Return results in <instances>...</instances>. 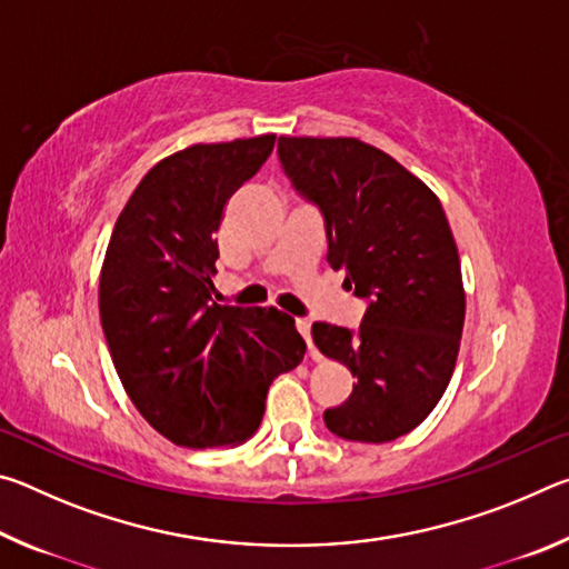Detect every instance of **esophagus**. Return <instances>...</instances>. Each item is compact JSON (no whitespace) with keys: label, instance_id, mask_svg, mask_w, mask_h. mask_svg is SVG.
<instances>
[{"label":"esophagus","instance_id":"1","mask_svg":"<svg viewBox=\"0 0 569 569\" xmlns=\"http://www.w3.org/2000/svg\"><path fill=\"white\" fill-rule=\"evenodd\" d=\"M296 329H298V333L303 336L306 343L311 346V321H308V319H296Z\"/></svg>","mask_w":569,"mask_h":569}]
</instances>
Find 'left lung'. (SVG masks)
<instances>
[{"label": "left lung", "mask_w": 569, "mask_h": 569, "mask_svg": "<svg viewBox=\"0 0 569 569\" xmlns=\"http://www.w3.org/2000/svg\"><path fill=\"white\" fill-rule=\"evenodd\" d=\"M298 196L319 208L326 261L363 298L359 329L313 323L326 359L353 373L351 397L323 411L336 437L383 445L429 417L455 371L465 288L439 198L356 138H278Z\"/></svg>", "instance_id": "left-lung-1"}]
</instances>
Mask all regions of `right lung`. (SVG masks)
I'll use <instances>...</instances> for the list:
<instances>
[{"instance_id": "add662e5", "label": "right lung", "mask_w": 569, "mask_h": 569, "mask_svg": "<svg viewBox=\"0 0 569 569\" xmlns=\"http://www.w3.org/2000/svg\"><path fill=\"white\" fill-rule=\"evenodd\" d=\"M273 142L261 134L160 160L114 223L100 276L102 331L128 397L172 445H243L261 427L271 381L303 361L291 316L220 306L210 281L228 198Z\"/></svg>"}]
</instances>
